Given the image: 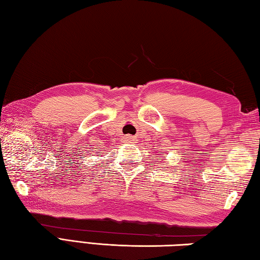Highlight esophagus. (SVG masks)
I'll list each match as a JSON object with an SVG mask.
<instances>
[{
	"label": "esophagus",
	"mask_w": 260,
	"mask_h": 260,
	"mask_svg": "<svg viewBox=\"0 0 260 260\" xmlns=\"http://www.w3.org/2000/svg\"><path fill=\"white\" fill-rule=\"evenodd\" d=\"M127 140H129V141H133V138H131V136H127Z\"/></svg>",
	"instance_id": "1"
}]
</instances>
